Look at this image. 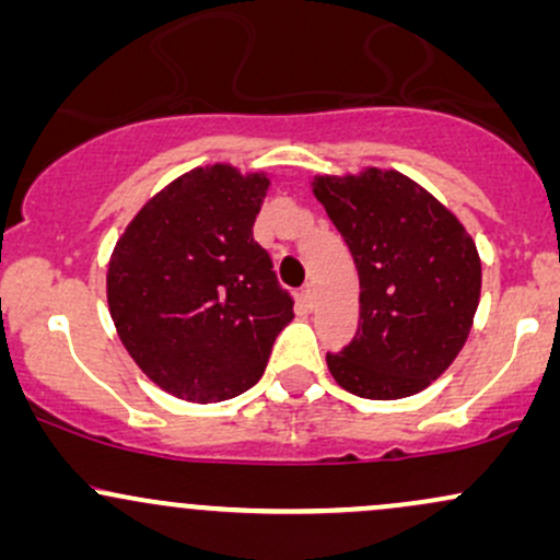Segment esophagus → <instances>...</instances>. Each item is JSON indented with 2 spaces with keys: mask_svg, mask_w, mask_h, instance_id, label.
<instances>
[{
  "mask_svg": "<svg viewBox=\"0 0 560 560\" xmlns=\"http://www.w3.org/2000/svg\"><path fill=\"white\" fill-rule=\"evenodd\" d=\"M302 302H305L307 307H313V302H316V287L307 284L305 289H302Z\"/></svg>",
  "mask_w": 560,
  "mask_h": 560,
  "instance_id": "1",
  "label": "esophagus"
}]
</instances>
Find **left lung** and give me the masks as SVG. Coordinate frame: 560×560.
<instances>
[{
    "mask_svg": "<svg viewBox=\"0 0 560 560\" xmlns=\"http://www.w3.org/2000/svg\"><path fill=\"white\" fill-rule=\"evenodd\" d=\"M313 195L345 236L361 279V324L326 363L365 400L427 389L464 350L481 294V260L464 223L400 171L318 173Z\"/></svg>",
    "mask_w": 560,
    "mask_h": 560,
    "instance_id": "1",
    "label": "left lung"
}]
</instances>
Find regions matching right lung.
<instances>
[{
	"label": "right lung",
	"instance_id": "add662e5",
	"mask_svg": "<svg viewBox=\"0 0 560 560\" xmlns=\"http://www.w3.org/2000/svg\"><path fill=\"white\" fill-rule=\"evenodd\" d=\"M266 171L191 168L144 202L107 262V307L147 378L178 400L242 395L294 318L271 258L253 240Z\"/></svg>",
	"mask_w": 560,
	"mask_h": 560
}]
</instances>
